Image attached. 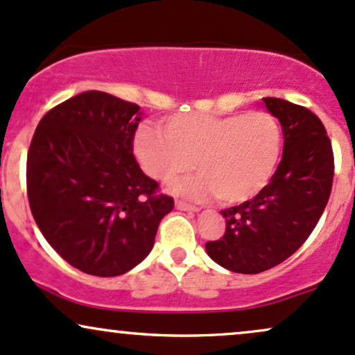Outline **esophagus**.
I'll use <instances>...</instances> for the list:
<instances>
[{"label":"esophagus","instance_id":"34e87169","mask_svg":"<svg viewBox=\"0 0 355 355\" xmlns=\"http://www.w3.org/2000/svg\"><path fill=\"white\" fill-rule=\"evenodd\" d=\"M175 207H177L178 210H183V211H198L200 209L195 205H190V203H185V202H177L175 203Z\"/></svg>","mask_w":355,"mask_h":355}]
</instances>
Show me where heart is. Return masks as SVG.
I'll list each match as a JSON object with an SVG mask.
<instances>
[{
    "label": "heart",
    "instance_id": "obj_1",
    "mask_svg": "<svg viewBox=\"0 0 355 355\" xmlns=\"http://www.w3.org/2000/svg\"><path fill=\"white\" fill-rule=\"evenodd\" d=\"M164 132L140 128L133 140L148 177L170 182L190 170L200 173L172 183L173 193L225 205L257 197L274 177L282 155V130L270 113H183L165 120Z\"/></svg>",
    "mask_w": 355,
    "mask_h": 355
}]
</instances>
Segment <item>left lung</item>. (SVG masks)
<instances>
[{
    "instance_id": "obj_1",
    "label": "left lung",
    "mask_w": 355,
    "mask_h": 355,
    "mask_svg": "<svg viewBox=\"0 0 355 355\" xmlns=\"http://www.w3.org/2000/svg\"><path fill=\"white\" fill-rule=\"evenodd\" d=\"M263 105L282 125V160L257 197L220 211L225 234L205 243L214 262L237 274H260L294 254L315 229L332 190V145L319 116L270 96Z\"/></svg>"
}]
</instances>
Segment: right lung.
I'll list each match as a JSON object with an SVG mask.
<instances>
[{
	"label": "right lung",
	"mask_w": 355,
	"mask_h": 355,
	"mask_svg": "<svg viewBox=\"0 0 355 355\" xmlns=\"http://www.w3.org/2000/svg\"><path fill=\"white\" fill-rule=\"evenodd\" d=\"M140 107L105 92H85L40 120L28 150L33 218L58 254L85 274L115 277L153 248L173 198L133 157Z\"/></svg>",
	"instance_id": "1"
}]
</instances>
